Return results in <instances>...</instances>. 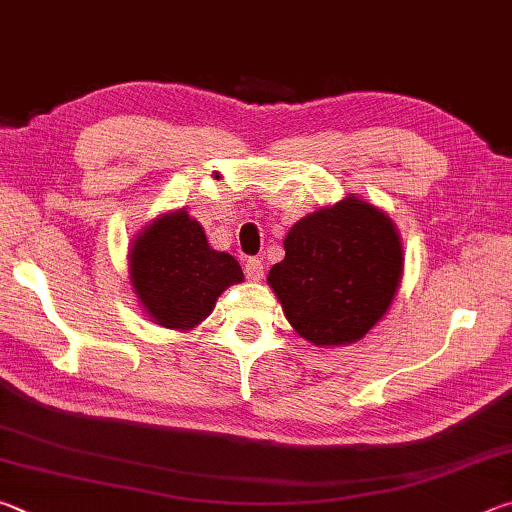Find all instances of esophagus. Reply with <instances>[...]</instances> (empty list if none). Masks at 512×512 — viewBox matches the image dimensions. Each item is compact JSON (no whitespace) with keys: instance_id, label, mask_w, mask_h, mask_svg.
<instances>
[{"instance_id":"34e87169","label":"esophagus","mask_w":512,"mask_h":512,"mask_svg":"<svg viewBox=\"0 0 512 512\" xmlns=\"http://www.w3.org/2000/svg\"><path fill=\"white\" fill-rule=\"evenodd\" d=\"M246 277H248V280H253V282L262 280V277H264L262 259H259V257H250L248 259V262H246Z\"/></svg>"}]
</instances>
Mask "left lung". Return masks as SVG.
<instances>
[{
	"label": "left lung",
	"instance_id": "obj_1",
	"mask_svg": "<svg viewBox=\"0 0 512 512\" xmlns=\"http://www.w3.org/2000/svg\"><path fill=\"white\" fill-rule=\"evenodd\" d=\"M404 248L391 216L348 194L302 216L284 237L268 287L302 339L318 348L361 341L400 289Z\"/></svg>",
	"mask_w": 512,
	"mask_h": 512
}]
</instances>
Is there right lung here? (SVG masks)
<instances>
[{
    "mask_svg": "<svg viewBox=\"0 0 512 512\" xmlns=\"http://www.w3.org/2000/svg\"><path fill=\"white\" fill-rule=\"evenodd\" d=\"M128 277L155 325L187 332L212 314L225 289L244 282V271L235 257L207 244L203 225L183 207L137 232L128 248Z\"/></svg>",
    "mask_w": 512,
    "mask_h": 512,
    "instance_id": "add662e5",
    "label": "right lung"
}]
</instances>
